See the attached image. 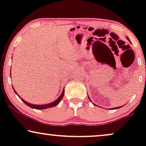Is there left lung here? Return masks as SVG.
<instances>
[{"instance_id": "left-lung-1", "label": "left lung", "mask_w": 146, "mask_h": 146, "mask_svg": "<svg viewBox=\"0 0 146 146\" xmlns=\"http://www.w3.org/2000/svg\"><path fill=\"white\" fill-rule=\"evenodd\" d=\"M127 40H129V39L128 38H127ZM88 98L90 99V98L88 97ZM94 106H96V104H94ZM122 106H119V107H117V108H113V109H117V108H121V107H122Z\"/></svg>"}]
</instances>
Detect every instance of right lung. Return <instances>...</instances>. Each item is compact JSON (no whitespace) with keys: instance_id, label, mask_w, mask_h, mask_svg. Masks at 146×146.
<instances>
[{"instance_id":"add662e5","label":"right lung","mask_w":146,"mask_h":146,"mask_svg":"<svg viewBox=\"0 0 146 146\" xmlns=\"http://www.w3.org/2000/svg\"><path fill=\"white\" fill-rule=\"evenodd\" d=\"M13 89H14V88H13ZM14 91H15L16 94L18 95V94L17 93V92L15 90V89H14ZM64 95V89H63L62 93L61 94V95L55 101H54L53 102H52V103L47 104H43V105H36V104H30L29 102H26L25 100H24L23 98H21L20 97V96L18 95V96H19L20 98H21V100H23V102L25 103V104H27L28 106L31 107V108H34V109H37V110H41L42 109H42H46V108H49L56 106L61 101V100L62 99Z\"/></svg>"}]
</instances>
